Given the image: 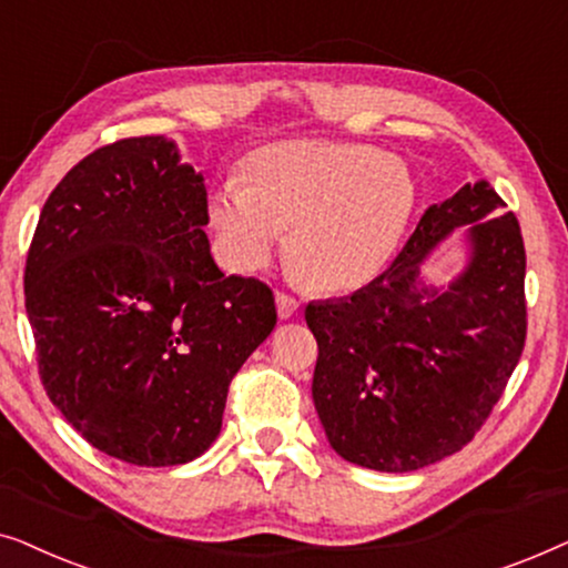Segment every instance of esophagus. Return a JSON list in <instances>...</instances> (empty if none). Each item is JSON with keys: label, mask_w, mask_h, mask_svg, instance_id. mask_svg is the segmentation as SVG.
<instances>
[{"label": "esophagus", "mask_w": 568, "mask_h": 568, "mask_svg": "<svg viewBox=\"0 0 568 568\" xmlns=\"http://www.w3.org/2000/svg\"><path fill=\"white\" fill-rule=\"evenodd\" d=\"M297 310H300L297 300L290 297L286 292H276V313H278V317H282V321H290L292 315H297Z\"/></svg>", "instance_id": "obj_1"}]
</instances>
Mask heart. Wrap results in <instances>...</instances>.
<instances>
[{
    "instance_id": "heart-1",
    "label": "heart",
    "mask_w": 568,
    "mask_h": 568,
    "mask_svg": "<svg viewBox=\"0 0 568 568\" xmlns=\"http://www.w3.org/2000/svg\"><path fill=\"white\" fill-rule=\"evenodd\" d=\"M245 181H224L209 199L222 261L253 274L290 232L292 263L328 294L356 292L383 274L416 199L398 158L359 144H274L247 162Z\"/></svg>"
}]
</instances>
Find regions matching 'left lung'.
I'll return each mask as SVG.
<instances>
[{
  "instance_id": "left-lung-1",
  "label": "left lung",
  "mask_w": 568,
  "mask_h": 568,
  "mask_svg": "<svg viewBox=\"0 0 568 568\" xmlns=\"http://www.w3.org/2000/svg\"><path fill=\"white\" fill-rule=\"evenodd\" d=\"M504 206L486 181L463 185L426 209L375 282L307 305L315 410L344 460L426 468L468 445L501 398L527 336L525 243ZM463 226L464 271L447 287L426 285L423 261Z\"/></svg>"
}]
</instances>
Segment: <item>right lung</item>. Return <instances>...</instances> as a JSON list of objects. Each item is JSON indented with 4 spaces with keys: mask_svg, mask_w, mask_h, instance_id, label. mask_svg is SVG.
Wrapping results in <instances>:
<instances>
[{
    "mask_svg": "<svg viewBox=\"0 0 568 568\" xmlns=\"http://www.w3.org/2000/svg\"><path fill=\"white\" fill-rule=\"evenodd\" d=\"M206 224L204 175L165 136L88 154L38 220L26 310L41 383L123 463L165 468L209 449L232 377L276 325L274 294L222 274Z\"/></svg>",
    "mask_w": 568,
    "mask_h": 568,
    "instance_id": "add662e5",
    "label": "right lung"
}]
</instances>
